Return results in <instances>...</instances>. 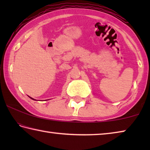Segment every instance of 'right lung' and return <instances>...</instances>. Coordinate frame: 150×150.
<instances>
[{"instance_id": "obj_1", "label": "right lung", "mask_w": 150, "mask_h": 150, "mask_svg": "<svg viewBox=\"0 0 150 150\" xmlns=\"http://www.w3.org/2000/svg\"><path fill=\"white\" fill-rule=\"evenodd\" d=\"M29 97H30V96H29ZM30 98H32V99H33V100H34V98H31V97H30Z\"/></svg>"}]
</instances>
